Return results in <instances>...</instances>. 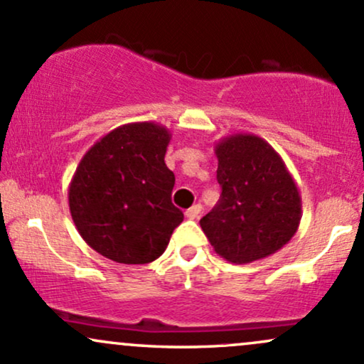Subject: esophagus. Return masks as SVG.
<instances>
[{
    "mask_svg": "<svg viewBox=\"0 0 364 364\" xmlns=\"http://www.w3.org/2000/svg\"><path fill=\"white\" fill-rule=\"evenodd\" d=\"M200 212H202V205H200V203H196V205L188 208V210L185 212V215L188 217V219H196V217L200 215Z\"/></svg>",
    "mask_w": 364,
    "mask_h": 364,
    "instance_id": "1",
    "label": "esophagus"
}]
</instances>
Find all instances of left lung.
I'll return each instance as SVG.
<instances>
[{"instance_id": "1", "label": "left lung", "mask_w": 364, "mask_h": 364, "mask_svg": "<svg viewBox=\"0 0 364 364\" xmlns=\"http://www.w3.org/2000/svg\"><path fill=\"white\" fill-rule=\"evenodd\" d=\"M215 156L223 193L200 219L214 252L237 265L279 252L301 220V195L282 157L252 133L220 139Z\"/></svg>"}]
</instances>
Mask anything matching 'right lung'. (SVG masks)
<instances>
[{
    "label": "right lung",
    "mask_w": 364,
    "mask_h": 364,
    "mask_svg": "<svg viewBox=\"0 0 364 364\" xmlns=\"http://www.w3.org/2000/svg\"><path fill=\"white\" fill-rule=\"evenodd\" d=\"M171 132L154 121L106 133L82 157L68 188L70 214L87 245L112 262H154L183 223L164 162Z\"/></svg>",
    "instance_id": "right-lung-1"
}]
</instances>
